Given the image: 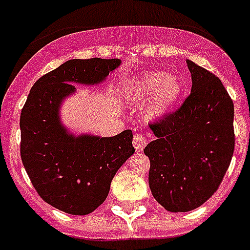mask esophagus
I'll return each instance as SVG.
<instances>
[{
  "instance_id": "esophagus-1",
  "label": "esophagus",
  "mask_w": 250,
  "mask_h": 250,
  "mask_svg": "<svg viewBox=\"0 0 250 250\" xmlns=\"http://www.w3.org/2000/svg\"><path fill=\"white\" fill-rule=\"evenodd\" d=\"M147 140L143 134H135L134 138H132V144L135 146L136 151H141V150L144 149L145 145H146Z\"/></svg>"
}]
</instances>
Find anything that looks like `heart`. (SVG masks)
<instances>
[{"mask_svg": "<svg viewBox=\"0 0 250 250\" xmlns=\"http://www.w3.org/2000/svg\"><path fill=\"white\" fill-rule=\"evenodd\" d=\"M184 85L175 75L167 76L163 72H149L132 83L127 95L135 100H145L152 95L147 106L150 119H160L169 114L182 98Z\"/></svg>", "mask_w": 250, "mask_h": 250, "instance_id": "heart-1", "label": "heart"}]
</instances>
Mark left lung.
I'll return each instance as SVG.
<instances>
[{
  "label": "left lung",
  "mask_w": 250,
  "mask_h": 250,
  "mask_svg": "<svg viewBox=\"0 0 250 250\" xmlns=\"http://www.w3.org/2000/svg\"><path fill=\"white\" fill-rule=\"evenodd\" d=\"M191 92L176 111L150 124L149 187L156 202L183 213L219 188L234 152V104L222 81L190 60Z\"/></svg>",
  "instance_id": "1"
}]
</instances>
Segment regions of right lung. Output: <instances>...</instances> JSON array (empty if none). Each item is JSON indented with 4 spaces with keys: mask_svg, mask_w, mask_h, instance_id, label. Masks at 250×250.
Segmentation results:
<instances>
[{
    "mask_svg": "<svg viewBox=\"0 0 250 250\" xmlns=\"http://www.w3.org/2000/svg\"><path fill=\"white\" fill-rule=\"evenodd\" d=\"M119 59L68 60L32 86L20 118L21 159L39 195L72 215H86L107 198L119 167L134 154L131 130L116 136H74L59 107L74 83L95 85L119 67Z\"/></svg>",
    "mask_w": 250,
    "mask_h": 250,
    "instance_id": "add662e5",
    "label": "right lung"
}]
</instances>
